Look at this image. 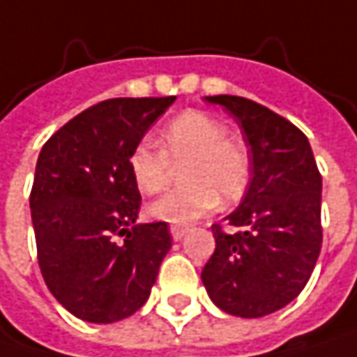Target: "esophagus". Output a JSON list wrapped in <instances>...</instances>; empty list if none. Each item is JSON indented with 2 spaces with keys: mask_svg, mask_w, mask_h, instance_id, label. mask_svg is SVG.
I'll list each match as a JSON object with an SVG mask.
<instances>
[{
  "mask_svg": "<svg viewBox=\"0 0 357 357\" xmlns=\"http://www.w3.org/2000/svg\"><path fill=\"white\" fill-rule=\"evenodd\" d=\"M185 234H187L185 227H181V225H170V236H172L174 242H181V240L185 238Z\"/></svg>",
  "mask_w": 357,
  "mask_h": 357,
  "instance_id": "1",
  "label": "esophagus"
}]
</instances>
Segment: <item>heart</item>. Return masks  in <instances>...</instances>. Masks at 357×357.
Here are the masks:
<instances>
[{
  "label": "heart",
  "instance_id": "heart-1",
  "mask_svg": "<svg viewBox=\"0 0 357 357\" xmlns=\"http://www.w3.org/2000/svg\"><path fill=\"white\" fill-rule=\"evenodd\" d=\"M160 148L138 142L128 168L136 187L146 195L160 191L170 178L172 165L183 168V189H174L148 205V213L172 225H187L215 209L219 199L234 203L250 183V154L242 142L229 136L225 123L201 112L174 117L160 134Z\"/></svg>",
  "mask_w": 357,
  "mask_h": 357
}]
</instances>
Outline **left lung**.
Masks as SVG:
<instances>
[{
    "mask_svg": "<svg viewBox=\"0 0 357 357\" xmlns=\"http://www.w3.org/2000/svg\"><path fill=\"white\" fill-rule=\"evenodd\" d=\"M234 115L250 146L242 203L213 225L215 252L201 272L209 298L229 315L256 319L294 301L317 264L321 174L307 136L289 119L236 95L205 97Z\"/></svg>",
    "mask_w": 357,
    "mask_h": 357,
    "instance_id": "obj_1",
    "label": "left lung"
}]
</instances>
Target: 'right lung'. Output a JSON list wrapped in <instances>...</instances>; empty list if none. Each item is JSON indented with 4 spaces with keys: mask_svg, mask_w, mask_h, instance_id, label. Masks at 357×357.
Returning <instances> with one entry per match:
<instances>
[{
    "mask_svg": "<svg viewBox=\"0 0 357 357\" xmlns=\"http://www.w3.org/2000/svg\"><path fill=\"white\" fill-rule=\"evenodd\" d=\"M174 99L101 101L40 150L30 195L38 264L75 317L115 323L150 296L172 238L165 221L136 223L142 197L128 156Z\"/></svg>",
    "mask_w": 357,
    "mask_h": 357,
    "instance_id": "obj_1",
    "label": "right lung"
}]
</instances>
